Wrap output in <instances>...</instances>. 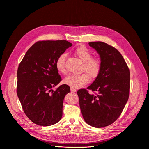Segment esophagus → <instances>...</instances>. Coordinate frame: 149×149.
I'll use <instances>...</instances> for the list:
<instances>
[{
	"instance_id": "esophagus-1",
	"label": "esophagus",
	"mask_w": 149,
	"mask_h": 149,
	"mask_svg": "<svg viewBox=\"0 0 149 149\" xmlns=\"http://www.w3.org/2000/svg\"><path fill=\"white\" fill-rule=\"evenodd\" d=\"M70 91H71V92H76V89H74V88H70Z\"/></svg>"
}]
</instances>
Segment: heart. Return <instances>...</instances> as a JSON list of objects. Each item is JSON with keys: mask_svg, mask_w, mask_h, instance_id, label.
I'll use <instances>...</instances> for the list:
<instances>
[{"mask_svg": "<svg viewBox=\"0 0 149 149\" xmlns=\"http://www.w3.org/2000/svg\"><path fill=\"white\" fill-rule=\"evenodd\" d=\"M74 53L83 62V70L86 71L92 78L98 76L101 69V61L97 58H92V53L84 46L77 48ZM66 54L63 53L60 55L56 63V66L60 73L66 72L65 62ZM89 80V76L87 73L83 72L80 74H70L64 79V83L70 88L79 89L86 84Z\"/></svg>", "mask_w": 149, "mask_h": 149, "instance_id": "heart-1", "label": "heart"}]
</instances>
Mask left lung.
<instances>
[{
	"mask_svg": "<svg viewBox=\"0 0 149 149\" xmlns=\"http://www.w3.org/2000/svg\"><path fill=\"white\" fill-rule=\"evenodd\" d=\"M99 54L101 69L95 80L86 89L77 91L84 120L90 126L100 128L115 122L127 102L130 88V72L120 52L101 42L89 43Z\"/></svg>",
	"mask_w": 149,
	"mask_h": 149,
	"instance_id": "left-lung-1",
	"label": "left lung"
}]
</instances>
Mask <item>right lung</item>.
<instances>
[{
    "label": "right lung",
    "instance_id": "add662e5",
    "mask_svg": "<svg viewBox=\"0 0 149 149\" xmlns=\"http://www.w3.org/2000/svg\"><path fill=\"white\" fill-rule=\"evenodd\" d=\"M72 44L66 40L39 41L26 52L17 70V93L28 118L41 126L56 124L61 118L67 84L54 91L61 78L56 63Z\"/></svg>",
    "mask_w": 149,
    "mask_h": 149
}]
</instances>
